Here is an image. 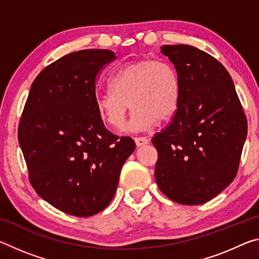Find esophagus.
I'll use <instances>...</instances> for the list:
<instances>
[{
    "mask_svg": "<svg viewBox=\"0 0 259 259\" xmlns=\"http://www.w3.org/2000/svg\"><path fill=\"white\" fill-rule=\"evenodd\" d=\"M135 143H136V145H137L138 147H140V146L147 145V144L150 143V139L146 138V137H136L135 138Z\"/></svg>",
    "mask_w": 259,
    "mask_h": 259,
    "instance_id": "obj_1",
    "label": "esophagus"
}]
</instances>
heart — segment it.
<instances>
[{"label":"heart","instance_id":"b5f03b06","mask_svg":"<svg viewBox=\"0 0 259 259\" xmlns=\"http://www.w3.org/2000/svg\"><path fill=\"white\" fill-rule=\"evenodd\" d=\"M181 81L171 64L163 59L143 58L124 65L113 74L109 90L96 97V112L104 123L121 129L129 108L134 109L128 131L150 128L177 111Z\"/></svg>","mask_w":259,"mask_h":259}]
</instances>
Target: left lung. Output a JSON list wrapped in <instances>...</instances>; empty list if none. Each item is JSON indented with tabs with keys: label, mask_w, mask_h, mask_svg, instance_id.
Returning a JSON list of instances; mask_svg holds the SVG:
<instances>
[{
	"label": "left lung",
	"mask_w": 259,
	"mask_h": 259,
	"mask_svg": "<svg viewBox=\"0 0 259 259\" xmlns=\"http://www.w3.org/2000/svg\"><path fill=\"white\" fill-rule=\"evenodd\" d=\"M161 52L178 73L181 100L172 121L152 138L155 181L175 202L202 204L235 178L247 119L230 73L212 56L186 45Z\"/></svg>",
	"instance_id": "left-lung-1"
}]
</instances>
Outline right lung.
<instances>
[{
    "label": "right lung",
    "mask_w": 259,
    "mask_h": 259,
    "mask_svg": "<svg viewBox=\"0 0 259 259\" xmlns=\"http://www.w3.org/2000/svg\"><path fill=\"white\" fill-rule=\"evenodd\" d=\"M115 59L111 50L88 49L61 57L35 78L18 126L29 182L60 211L89 217L111 202L130 137L113 135L96 112V83Z\"/></svg>",
    "instance_id": "right-lung-1"
}]
</instances>
